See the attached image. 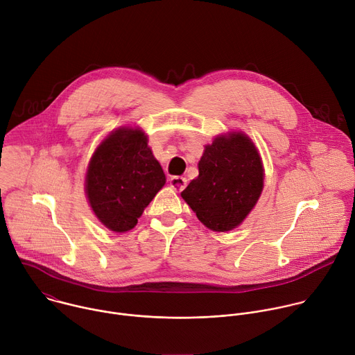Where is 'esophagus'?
Wrapping results in <instances>:
<instances>
[{"mask_svg":"<svg viewBox=\"0 0 355 355\" xmlns=\"http://www.w3.org/2000/svg\"><path fill=\"white\" fill-rule=\"evenodd\" d=\"M170 187L174 191L180 192V191H182L187 187V178H184V177H173L170 180Z\"/></svg>","mask_w":355,"mask_h":355,"instance_id":"esophagus-1","label":"esophagus"}]
</instances>
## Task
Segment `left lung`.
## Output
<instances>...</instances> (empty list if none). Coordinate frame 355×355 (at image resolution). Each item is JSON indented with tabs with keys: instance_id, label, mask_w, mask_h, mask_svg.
Returning a JSON list of instances; mask_svg holds the SVG:
<instances>
[{
	"instance_id": "1",
	"label": "left lung",
	"mask_w": 355,
	"mask_h": 355,
	"mask_svg": "<svg viewBox=\"0 0 355 355\" xmlns=\"http://www.w3.org/2000/svg\"><path fill=\"white\" fill-rule=\"evenodd\" d=\"M199 175L181 198L212 232L239 227L254 209L264 188V164L257 146L241 130H229L205 144Z\"/></svg>"
}]
</instances>
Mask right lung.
I'll use <instances>...</instances> for the list:
<instances>
[{"instance_id":"obj_1","label":"right lung","mask_w":355,"mask_h":355,"mask_svg":"<svg viewBox=\"0 0 355 355\" xmlns=\"http://www.w3.org/2000/svg\"><path fill=\"white\" fill-rule=\"evenodd\" d=\"M166 175L139 126L107 135L88 162L84 191L101 225L115 233L132 230L144 208L164 187Z\"/></svg>"}]
</instances>
